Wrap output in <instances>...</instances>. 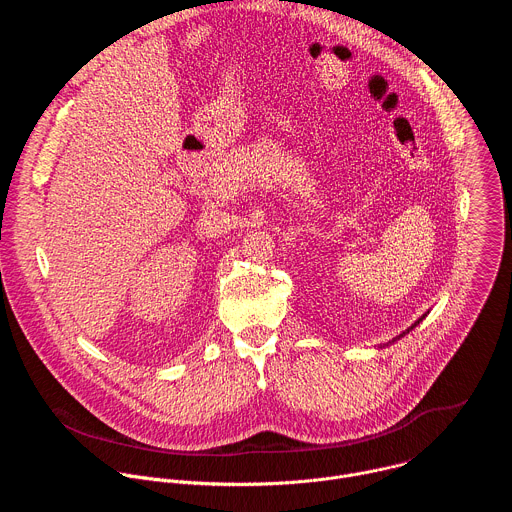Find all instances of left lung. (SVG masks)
Listing matches in <instances>:
<instances>
[{
	"mask_svg": "<svg viewBox=\"0 0 512 512\" xmlns=\"http://www.w3.org/2000/svg\"><path fill=\"white\" fill-rule=\"evenodd\" d=\"M425 316H427V314H423V316H421V318H419V320H415V324H411V326H409V328H407V330H405V332H401V334H399V336H397V338H393V340H391V342H387V344H385V346H389V344H393V342H397V340H399V338H403V336H405V334H409V332H411V330H413V328H415V326H417V324H419V322H421V320H423V318H425ZM379 348H383V346H379Z\"/></svg>",
	"mask_w": 512,
	"mask_h": 512,
	"instance_id": "left-lung-1",
	"label": "left lung"
}]
</instances>
